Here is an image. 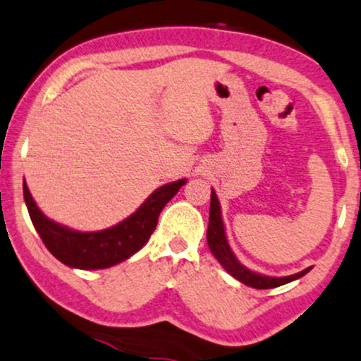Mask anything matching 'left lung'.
I'll return each instance as SVG.
<instances>
[{
	"instance_id": "8db88e82",
	"label": "left lung",
	"mask_w": 361,
	"mask_h": 361,
	"mask_svg": "<svg viewBox=\"0 0 361 361\" xmlns=\"http://www.w3.org/2000/svg\"><path fill=\"white\" fill-rule=\"evenodd\" d=\"M207 244L211 247L212 255L216 256V259L221 262L222 268L231 276H234L238 281L246 284V286L256 288V289H269V288H278L283 284L295 281V279L305 276L311 268H306L301 273L291 274V276H283V278H271V276H262L257 274L255 271H249L247 268L235 259L234 252L231 251L228 239H226L224 233V224H222L221 217V206L219 199L214 192V189L211 190V209H209V228H207Z\"/></svg>"
}]
</instances>
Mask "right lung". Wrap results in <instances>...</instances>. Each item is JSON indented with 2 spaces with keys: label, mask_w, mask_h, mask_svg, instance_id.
Listing matches in <instances>:
<instances>
[{
  "label": "right lung",
  "mask_w": 361,
  "mask_h": 361,
  "mask_svg": "<svg viewBox=\"0 0 361 361\" xmlns=\"http://www.w3.org/2000/svg\"><path fill=\"white\" fill-rule=\"evenodd\" d=\"M184 184L185 179H180L162 185L126 221L95 233H78L48 219L35 204L25 182L23 195L35 229L58 261L77 269H104L128 259L142 249L154 233L164 206Z\"/></svg>",
  "instance_id": "right-lung-1"
}]
</instances>
